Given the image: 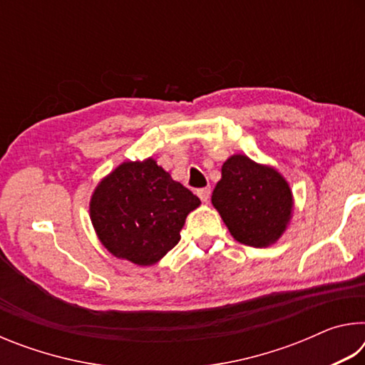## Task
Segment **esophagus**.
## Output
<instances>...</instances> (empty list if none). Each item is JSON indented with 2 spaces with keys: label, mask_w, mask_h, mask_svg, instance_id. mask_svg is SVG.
I'll return each mask as SVG.
<instances>
[{
  "label": "esophagus",
  "mask_w": 365,
  "mask_h": 365,
  "mask_svg": "<svg viewBox=\"0 0 365 365\" xmlns=\"http://www.w3.org/2000/svg\"><path fill=\"white\" fill-rule=\"evenodd\" d=\"M197 196H200V200H201L202 202H207L209 197H211V188L206 187V188L197 190Z\"/></svg>",
  "instance_id": "34e87169"
}]
</instances>
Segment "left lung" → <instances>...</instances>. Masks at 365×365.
I'll use <instances>...</instances> for the list:
<instances>
[{"label":"left lung","mask_w":365,"mask_h":365,"mask_svg":"<svg viewBox=\"0 0 365 365\" xmlns=\"http://www.w3.org/2000/svg\"><path fill=\"white\" fill-rule=\"evenodd\" d=\"M211 201L232 237L252 248H269L279 242L294 207L287 178L245 154H233L222 164Z\"/></svg>","instance_id":"obj_1"}]
</instances>
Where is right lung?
I'll return each instance as SVG.
<instances>
[{"mask_svg":"<svg viewBox=\"0 0 365 365\" xmlns=\"http://www.w3.org/2000/svg\"><path fill=\"white\" fill-rule=\"evenodd\" d=\"M200 205L153 158L125 160L98 182L90 220L114 257L150 267L180 242L187 215Z\"/></svg>","mask_w":365,"mask_h":365,"instance_id":"obj_1","label":"right lung"}]
</instances>
